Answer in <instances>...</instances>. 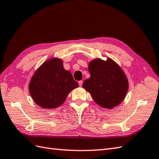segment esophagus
<instances>
[{"label":"esophagus","instance_id":"1","mask_svg":"<svg viewBox=\"0 0 159 159\" xmlns=\"http://www.w3.org/2000/svg\"><path fill=\"white\" fill-rule=\"evenodd\" d=\"M83 80H80L79 81V86L81 87L83 85Z\"/></svg>","mask_w":159,"mask_h":159}]
</instances>
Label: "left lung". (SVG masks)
I'll list each match as a JSON object with an SVG mask.
<instances>
[{"instance_id":"8db88e82","label":"left lung","mask_w":159,"mask_h":159,"mask_svg":"<svg viewBox=\"0 0 159 159\" xmlns=\"http://www.w3.org/2000/svg\"><path fill=\"white\" fill-rule=\"evenodd\" d=\"M90 78L83 87L91 95L100 107L112 109L122 103L128 93L127 76L119 64L110 58L92 60L89 63Z\"/></svg>"}]
</instances>
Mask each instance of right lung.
<instances>
[{"label": "right lung", "mask_w": 159, "mask_h": 159, "mask_svg": "<svg viewBox=\"0 0 159 159\" xmlns=\"http://www.w3.org/2000/svg\"><path fill=\"white\" fill-rule=\"evenodd\" d=\"M79 86L70 72L64 69L62 60L52 58L35 70L30 80L29 91L36 104L50 109L62 105L69 93Z\"/></svg>", "instance_id": "obj_1"}]
</instances>
